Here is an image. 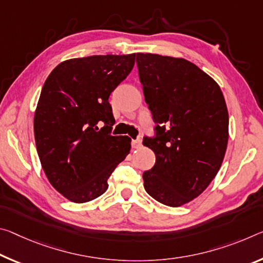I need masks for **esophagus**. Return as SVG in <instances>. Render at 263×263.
Wrapping results in <instances>:
<instances>
[{
	"instance_id": "1",
	"label": "esophagus",
	"mask_w": 263,
	"mask_h": 263,
	"mask_svg": "<svg viewBox=\"0 0 263 263\" xmlns=\"http://www.w3.org/2000/svg\"><path fill=\"white\" fill-rule=\"evenodd\" d=\"M132 145H133V148H140L141 146H143V144H141V139H140V138L133 140V141H132Z\"/></svg>"
}]
</instances>
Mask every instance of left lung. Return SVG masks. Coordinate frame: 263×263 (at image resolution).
<instances>
[{
    "label": "left lung",
    "mask_w": 263,
    "mask_h": 263,
    "mask_svg": "<svg viewBox=\"0 0 263 263\" xmlns=\"http://www.w3.org/2000/svg\"><path fill=\"white\" fill-rule=\"evenodd\" d=\"M154 137L143 144L156 164L143 173L157 201L178 207L202 193L221 167L228 143V111L213 78L184 58L137 53Z\"/></svg>",
    "instance_id": "1"
}]
</instances>
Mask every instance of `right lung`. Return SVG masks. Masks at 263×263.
Returning <instances> with one entry per match:
<instances>
[{
    "mask_svg": "<svg viewBox=\"0 0 263 263\" xmlns=\"http://www.w3.org/2000/svg\"><path fill=\"white\" fill-rule=\"evenodd\" d=\"M136 53L72 58L42 87L34 132L42 167L60 193L76 203L107 190V179L130 153L127 136H112L109 97L135 65ZM104 122L98 130L97 124Z\"/></svg>",
    "mask_w": 263,
    "mask_h": 263,
    "instance_id": "obj_1",
    "label": "right lung"
}]
</instances>
